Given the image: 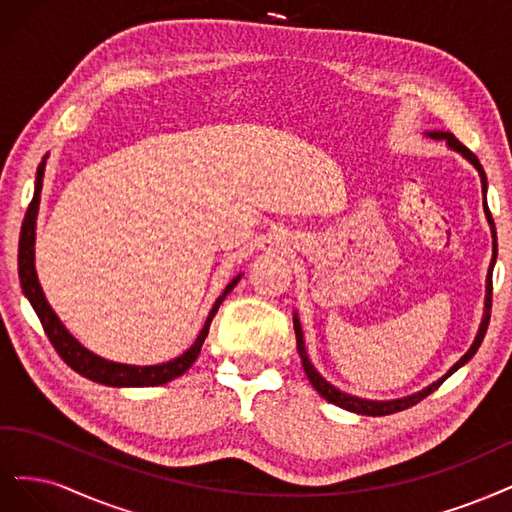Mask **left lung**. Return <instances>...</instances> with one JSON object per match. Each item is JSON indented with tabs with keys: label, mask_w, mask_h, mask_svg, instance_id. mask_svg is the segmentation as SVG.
I'll return each mask as SVG.
<instances>
[{
	"label": "left lung",
	"mask_w": 512,
	"mask_h": 512,
	"mask_svg": "<svg viewBox=\"0 0 512 512\" xmlns=\"http://www.w3.org/2000/svg\"><path fill=\"white\" fill-rule=\"evenodd\" d=\"M425 136H430V138H434V140H447V144L453 148V151H457V153H461L464 155L472 166L478 170V176H481V185H483V195L487 193V176H485V170H483V166H481V161L476 159V155L472 153V151H468V148L461 144L453 134H449V131H427ZM483 206H485V214H487V221H489V225H491V236H493V257H491V263H489V272H487V295H485V315H483V321H481V327H478V334H476V338H474V342H472V346L468 349V353L461 357L457 364L444 374L442 378H438L436 383H432L430 387H425V389H421V391H417V393H412V395H408V398H400V400H389V402H374V400H361V398H355V395H349V393H344V391H340V389H336L334 385H329L325 378L315 370V366L310 364V359H308V353H306V344H304V334H302V325H300V319H298V315H293V329H295V340H298V353H300V359H302V366H304V372H306V376H308V381H310V385L315 387L323 398L327 400V402H332V404H336V406H340V408H344V410H351V412H357V415H368V417H383V415H393V412H400V410H406V408H410V406H415V404H419L423 398H427V395L430 393H434L444 381H447V378L453 374V372H457L461 366L464 364H468V361L474 357V353L478 351V346H481V342H483V338H485V332H487V325H489V317H491V274H493V263H496V257H498V238H496V225H493V217H491V212H489V206H487V202H483Z\"/></svg>",
	"instance_id": "1"
}]
</instances>
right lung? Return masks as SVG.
Instances as JSON below:
<instances>
[{"label":"right lung","mask_w":512,"mask_h":512,"mask_svg":"<svg viewBox=\"0 0 512 512\" xmlns=\"http://www.w3.org/2000/svg\"><path fill=\"white\" fill-rule=\"evenodd\" d=\"M46 157L42 159V163L38 166L34 200H31V204L27 208L23 229H21L19 278H21L23 293L27 295V300L31 302V306H34L48 340H51V344L55 346V351L59 353V357L74 372H78L80 376H85V378H89V381H95L100 385H108V387H155V385L170 383V381H174V378L183 376L193 366V361L197 359V355H200V351H202V344L208 336L212 317L217 315V310H219L221 302L225 300V295L238 285V280L242 278V274H238L232 280V283L225 287V291L219 295L217 302L212 304L200 336L195 338V342L180 357L170 359V361H166V364H157V366H127V364H117V361H108L100 355L91 353L68 332V329H65V325L59 321V317L53 312L51 304L46 302L44 291L38 283L36 263H34L36 261L34 244H36V219H38V206H40V191H42Z\"/></svg>","instance_id":"1"}]
</instances>
